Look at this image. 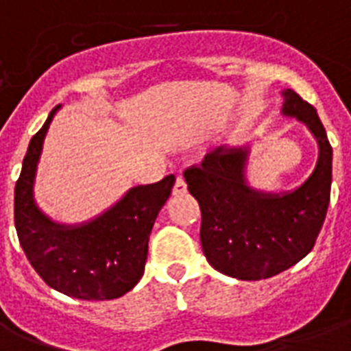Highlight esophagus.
<instances>
[{"label":"esophagus","instance_id":"esophagus-1","mask_svg":"<svg viewBox=\"0 0 351 351\" xmlns=\"http://www.w3.org/2000/svg\"><path fill=\"white\" fill-rule=\"evenodd\" d=\"M187 191V186H186V180L182 178V176H176V182H175V187H173V195H184Z\"/></svg>","mask_w":351,"mask_h":351}]
</instances>
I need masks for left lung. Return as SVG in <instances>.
<instances>
[{
	"instance_id": "8db88e82",
	"label": "left lung",
	"mask_w": 351,
	"mask_h": 351,
	"mask_svg": "<svg viewBox=\"0 0 351 351\" xmlns=\"http://www.w3.org/2000/svg\"><path fill=\"white\" fill-rule=\"evenodd\" d=\"M282 96L284 117L302 121L319 143L315 169L302 186L280 195L247 186V145L217 147L184 173L202 211L204 255L217 271L240 280H262L295 266L310 253L326 219L332 145L315 107L291 89Z\"/></svg>"
}]
</instances>
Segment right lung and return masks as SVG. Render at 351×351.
<instances>
[{
    "instance_id": "add662e5",
    "label": "right lung",
    "mask_w": 351,
    "mask_h": 351,
    "mask_svg": "<svg viewBox=\"0 0 351 351\" xmlns=\"http://www.w3.org/2000/svg\"><path fill=\"white\" fill-rule=\"evenodd\" d=\"M54 107L29 143L14 189V224L30 266L60 293L84 300H111L131 291L142 278L149 234L164 208L175 175L131 187L106 213L80 226L58 224L34 200L36 167Z\"/></svg>"
}]
</instances>
